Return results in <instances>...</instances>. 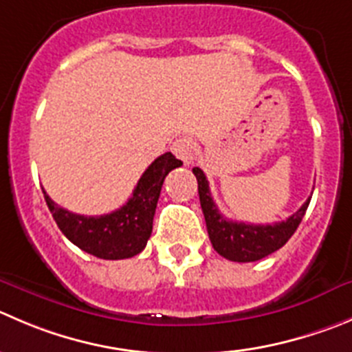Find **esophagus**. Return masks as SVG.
<instances>
[{"mask_svg": "<svg viewBox=\"0 0 352 352\" xmlns=\"http://www.w3.org/2000/svg\"><path fill=\"white\" fill-rule=\"evenodd\" d=\"M173 153L178 157L179 160H183L185 164H190L193 160V142L186 136H182V138H176L173 142V146H170Z\"/></svg>", "mask_w": 352, "mask_h": 352, "instance_id": "1", "label": "esophagus"}]
</instances>
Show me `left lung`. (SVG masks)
<instances>
[{
	"instance_id": "left-lung-1",
	"label": "left lung",
	"mask_w": 352,
	"mask_h": 352,
	"mask_svg": "<svg viewBox=\"0 0 352 352\" xmlns=\"http://www.w3.org/2000/svg\"><path fill=\"white\" fill-rule=\"evenodd\" d=\"M197 183H199V197L206 217L207 233L210 243L219 256L235 263H254L270 256L274 250L282 249L290 236L296 233L297 226L306 214L309 200L302 204L297 212L287 217L285 221L273 224H249L230 221L219 212L209 192V182L200 167H193Z\"/></svg>"
}]
</instances>
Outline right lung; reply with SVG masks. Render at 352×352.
<instances>
[{
    "label": "right lung",
    "instance_id": "obj_1",
    "mask_svg": "<svg viewBox=\"0 0 352 352\" xmlns=\"http://www.w3.org/2000/svg\"><path fill=\"white\" fill-rule=\"evenodd\" d=\"M182 164L170 152L157 157L142 174L131 199L120 209L103 216L74 214L53 202L45 190L43 193L53 219L74 245L100 259H128L145 249L152 235L153 216L164 179Z\"/></svg>",
    "mask_w": 352,
    "mask_h": 352
}]
</instances>
